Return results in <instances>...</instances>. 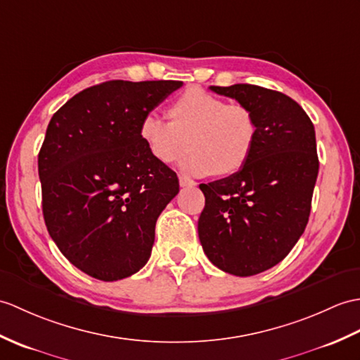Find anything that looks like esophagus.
<instances>
[{
    "instance_id": "1",
    "label": "esophagus",
    "mask_w": 360,
    "mask_h": 360,
    "mask_svg": "<svg viewBox=\"0 0 360 360\" xmlns=\"http://www.w3.org/2000/svg\"><path fill=\"white\" fill-rule=\"evenodd\" d=\"M179 186L184 187V188H186V187H195L196 182L193 179H190L188 176H184V174H181V176H179Z\"/></svg>"
}]
</instances>
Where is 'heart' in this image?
<instances>
[{
	"instance_id": "1",
	"label": "heart",
	"mask_w": 360,
	"mask_h": 360,
	"mask_svg": "<svg viewBox=\"0 0 360 360\" xmlns=\"http://www.w3.org/2000/svg\"><path fill=\"white\" fill-rule=\"evenodd\" d=\"M170 120L147 112L139 122V136L156 161L172 164L193 150L181 162V170L193 176L231 174L252 156L257 141L253 112L202 89H188L172 103Z\"/></svg>"
}]
</instances>
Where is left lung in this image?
Instances as JSON below:
<instances>
[{
	"label": "left lung",
	"mask_w": 360,
	"mask_h": 360,
	"mask_svg": "<svg viewBox=\"0 0 360 360\" xmlns=\"http://www.w3.org/2000/svg\"><path fill=\"white\" fill-rule=\"evenodd\" d=\"M253 112L257 141L247 164L229 178L200 184L198 221L204 253L235 276L271 269L307 227L319 172L314 125L295 99L253 84L212 86Z\"/></svg>",
	"instance_id": "obj_1"
}]
</instances>
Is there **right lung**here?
Returning a JSON list of instances; mask_svg holds the SVG:
<instances>
[{"label": "right lung", "mask_w": 360, "mask_h": 360, "mask_svg": "<svg viewBox=\"0 0 360 360\" xmlns=\"http://www.w3.org/2000/svg\"><path fill=\"white\" fill-rule=\"evenodd\" d=\"M182 81H107L70 98L38 155L50 238L91 278H129L148 261L178 176L148 153L139 122Z\"/></svg>", "instance_id": "obj_1"}]
</instances>
